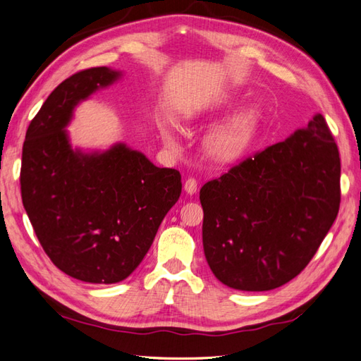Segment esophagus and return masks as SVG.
<instances>
[{
    "label": "esophagus",
    "mask_w": 361,
    "mask_h": 361,
    "mask_svg": "<svg viewBox=\"0 0 361 361\" xmlns=\"http://www.w3.org/2000/svg\"><path fill=\"white\" fill-rule=\"evenodd\" d=\"M197 186H198V183H197V180L195 178H188L186 181H184V190L188 192V194H195L197 192Z\"/></svg>",
    "instance_id": "esophagus-1"
}]
</instances>
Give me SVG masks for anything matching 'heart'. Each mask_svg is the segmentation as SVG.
Here are the masks:
<instances>
[{"instance_id": "b5f03b06", "label": "heart", "mask_w": 361, "mask_h": 361, "mask_svg": "<svg viewBox=\"0 0 361 361\" xmlns=\"http://www.w3.org/2000/svg\"><path fill=\"white\" fill-rule=\"evenodd\" d=\"M255 129V116L252 114H245L233 120L232 123L223 126L215 130L206 140V152L215 161L229 163L237 160L247 146ZM163 138L166 145L172 149H178L180 141L172 129L163 128Z\"/></svg>"}]
</instances>
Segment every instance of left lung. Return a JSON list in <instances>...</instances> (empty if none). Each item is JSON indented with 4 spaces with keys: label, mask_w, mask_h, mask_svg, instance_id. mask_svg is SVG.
<instances>
[{
    "label": "left lung",
    "mask_w": 361,
    "mask_h": 361,
    "mask_svg": "<svg viewBox=\"0 0 361 361\" xmlns=\"http://www.w3.org/2000/svg\"><path fill=\"white\" fill-rule=\"evenodd\" d=\"M340 155L323 115L200 189L207 264L226 286L271 290L305 269L340 209Z\"/></svg>",
    "instance_id": "8db88e82"
}]
</instances>
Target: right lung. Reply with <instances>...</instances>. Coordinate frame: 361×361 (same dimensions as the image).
Segmentation results:
<instances>
[{
	"mask_svg": "<svg viewBox=\"0 0 361 361\" xmlns=\"http://www.w3.org/2000/svg\"><path fill=\"white\" fill-rule=\"evenodd\" d=\"M120 77L107 67L58 85L30 121L23 145L21 198L39 245L58 269L87 283H118L137 269L181 194V175L118 145L73 152V107Z\"/></svg>",
	"mask_w": 361,
	"mask_h": 361,
	"instance_id": "1",
	"label": "right lung"
}]
</instances>
